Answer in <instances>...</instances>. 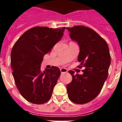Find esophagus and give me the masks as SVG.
<instances>
[{
    "instance_id": "obj_1",
    "label": "esophagus",
    "mask_w": 122,
    "mask_h": 122,
    "mask_svg": "<svg viewBox=\"0 0 122 122\" xmlns=\"http://www.w3.org/2000/svg\"><path fill=\"white\" fill-rule=\"evenodd\" d=\"M60 71H61V72L63 74V73H66L68 71H67V70L66 69V68H60Z\"/></svg>"
}]
</instances>
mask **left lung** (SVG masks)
Returning a JSON list of instances; mask_svg holds the SVG:
<instances>
[{
  "label": "left lung",
  "instance_id": "1",
  "mask_svg": "<svg viewBox=\"0 0 122 122\" xmlns=\"http://www.w3.org/2000/svg\"><path fill=\"white\" fill-rule=\"evenodd\" d=\"M72 40L79 46L77 60L81 75L69 73L72 80L66 86L68 98L77 104L91 102L99 94L108 76L111 55L107 42L92 29L83 26L66 28Z\"/></svg>",
  "mask_w": 122,
  "mask_h": 122
}]
</instances>
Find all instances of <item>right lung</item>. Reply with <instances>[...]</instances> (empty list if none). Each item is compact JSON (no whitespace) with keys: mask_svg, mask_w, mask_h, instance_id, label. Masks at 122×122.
I'll use <instances>...</instances> for the list:
<instances>
[{"mask_svg":"<svg viewBox=\"0 0 122 122\" xmlns=\"http://www.w3.org/2000/svg\"><path fill=\"white\" fill-rule=\"evenodd\" d=\"M65 30V27H33L24 32L13 46L12 74L19 92L30 102L43 104L52 97L61 72L54 66L42 72L41 64L44 56L62 38Z\"/></svg>","mask_w":122,"mask_h":122,"instance_id":"1","label":"right lung"}]
</instances>
